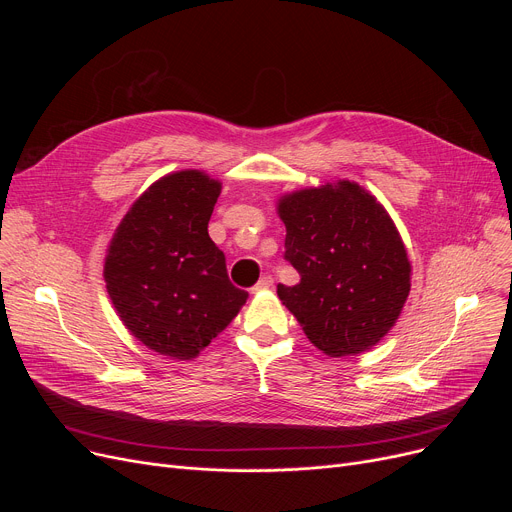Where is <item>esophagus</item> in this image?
Masks as SVG:
<instances>
[{
    "label": "esophagus",
    "mask_w": 512,
    "mask_h": 512,
    "mask_svg": "<svg viewBox=\"0 0 512 512\" xmlns=\"http://www.w3.org/2000/svg\"><path fill=\"white\" fill-rule=\"evenodd\" d=\"M274 286V278L267 274V276H263L255 286H253V292H259V290H265V288H272Z\"/></svg>",
    "instance_id": "1"
}]
</instances>
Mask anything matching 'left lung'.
<instances>
[{"label":"left lung","instance_id":"8db88e82","mask_svg":"<svg viewBox=\"0 0 512 512\" xmlns=\"http://www.w3.org/2000/svg\"><path fill=\"white\" fill-rule=\"evenodd\" d=\"M284 259L301 274L278 284L282 305L330 357H353L378 344L405 307L411 261L388 211L351 180L284 195Z\"/></svg>","mask_w":512,"mask_h":512}]
</instances>
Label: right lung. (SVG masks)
I'll return each instance as SVG.
<instances>
[{
    "label": "right lung",
    "mask_w": 512,
    "mask_h": 512,
    "mask_svg": "<svg viewBox=\"0 0 512 512\" xmlns=\"http://www.w3.org/2000/svg\"><path fill=\"white\" fill-rule=\"evenodd\" d=\"M220 180L182 170L132 203L105 255V288L130 334L151 351L195 359L247 303L228 280L207 224Z\"/></svg>",
    "instance_id": "1"
}]
</instances>
